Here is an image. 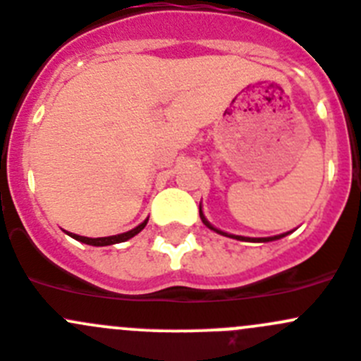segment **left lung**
I'll list each match as a JSON object with an SVG mask.
<instances>
[{
	"mask_svg": "<svg viewBox=\"0 0 361 361\" xmlns=\"http://www.w3.org/2000/svg\"><path fill=\"white\" fill-rule=\"evenodd\" d=\"M200 218L202 221H204L205 226H209L211 230H214V232H218V234L221 235H226V238H232V239H239V241H252V243H269V241H276V239H281V238H286L287 234H280V235H273V238H243V235H234V234H226V232H223V230H218L214 228V226L211 225V223L205 219L204 212H202V207H200Z\"/></svg>",
	"mask_w": 361,
	"mask_h": 361,
	"instance_id": "obj_1",
	"label": "left lung"
}]
</instances>
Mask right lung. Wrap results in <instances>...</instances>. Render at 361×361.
<instances>
[{
	"mask_svg": "<svg viewBox=\"0 0 361 361\" xmlns=\"http://www.w3.org/2000/svg\"><path fill=\"white\" fill-rule=\"evenodd\" d=\"M147 221H149V218L145 219L143 223H140L136 228L129 230V232H123V234H116V235H109V238H85V235H78V234H71V232H67L71 238H74L75 241H81L85 243V245H90V246H109V245H116V243H123L127 241V239L135 238L136 234H140L143 228H145Z\"/></svg>",
	"mask_w": 361,
	"mask_h": 361,
	"instance_id": "right-lung-1",
	"label": "right lung"
}]
</instances>
